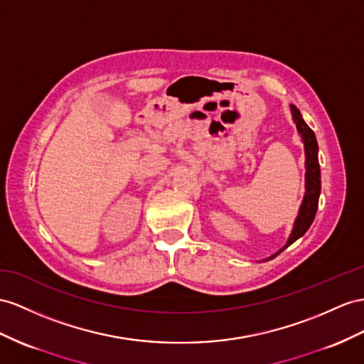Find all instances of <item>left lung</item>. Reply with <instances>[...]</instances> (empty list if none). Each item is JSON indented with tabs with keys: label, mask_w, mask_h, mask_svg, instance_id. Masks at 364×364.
I'll list each match as a JSON object with an SVG mask.
<instances>
[{
	"label": "left lung",
	"mask_w": 364,
	"mask_h": 364,
	"mask_svg": "<svg viewBox=\"0 0 364 364\" xmlns=\"http://www.w3.org/2000/svg\"><path fill=\"white\" fill-rule=\"evenodd\" d=\"M292 110V117L296 124L298 132H300L303 143H304V154H306V193H304V200L300 208V213L295 220V225L292 229V234L289 237L286 246L278 250V252L274 255L277 257L278 254H282L283 250L291 246L296 238H300L304 235V232L311 228L312 221L315 218L316 209H318V198H320V191H321V176H320V164H318V144H316V138L314 130L306 124V121L303 119L300 110H298L295 106H291ZM271 257V258H274Z\"/></svg>",
	"instance_id": "1"
}]
</instances>
